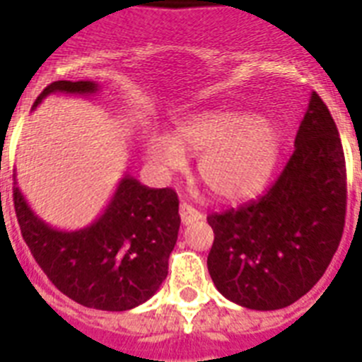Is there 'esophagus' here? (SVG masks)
Masks as SVG:
<instances>
[{
    "instance_id": "obj_1",
    "label": "esophagus",
    "mask_w": 362,
    "mask_h": 362,
    "mask_svg": "<svg viewBox=\"0 0 362 362\" xmlns=\"http://www.w3.org/2000/svg\"><path fill=\"white\" fill-rule=\"evenodd\" d=\"M179 216H181V223L183 225H190L194 221L203 219V214L188 203H181V206H179Z\"/></svg>"
}]
</instances>
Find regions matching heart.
Here are the masks:
<instances>
[{
	"instance_id": "obj_1",
	"label": "heart",
	"mask_w": 362,
	"mask_h": 362,
	"mask_svg": "<svg viewBox=\"0 0 362 362\" xmlns=\"http://www.w3.org/2000/svg\"><path fill=\"white\" fill-rule=\"evenodd\" d=\"M146 156L163 172L185 165V153L199 156V175L214 196L226 201L263 190L276 170L281 132L267 117L248 112L203 110L179 119L174 132L148 130Z\"/></svg>"
}]
</instances>
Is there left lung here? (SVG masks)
<instances>
[{"label":"left lung","instance_id":"8db88e82","mask_svg":"<svg viewBox=\"0 0 362 362\" xmlns=\"http://www.w3.org/2000/svg\"><path fill=\"white\" fill-rule=\"evenodd\" d=\"M346 165L335 121L310 95L293 153L270 188L238 210L209 216L216 288L250 310H279L312 290L343 238Z\"/></svg>","mask_w":362,"mask_h":362}]
</instances>
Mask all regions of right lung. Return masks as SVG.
<instances>
[{"label":"right lung","instance_id":"add662e5","mask_svg":"<svg viewBox=\"0 0 362 362\" xmlns=\"http://www.w3.org/2000/svg\"><path fill=\"white\" fill-rule=\"evenodd\" d=\"M54 92L90 95L94 81H54L34 107ZM14 209L32 255L66 297L86 308L123 312L158 292L177 241L179 199L172 188H148L124 175L110 203L90 226L52 228L32 212L14 183Z\"/></svg>","mask_w":362,"mask_h":362}]
</instances>
